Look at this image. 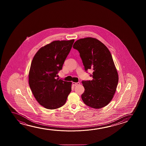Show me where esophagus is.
Here are the masks:
<instances>
[{"mask_svg":"<svg viewBox=\"0 0 146 146\" xmlns=\"http://www.w3.org/2000/svg\"><path fill=\"white\" fill-rule=\"evenodd\" d=\"M72 84H73L74 86H76V85H79V84H80V83H79V82H77V83H76V82H73V83H72Z\"/></svg>","mask_w":146,"mask_h":146,"instance_id":"esophagus-1","label":"esophagus"}]
</instances>
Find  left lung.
<instances>
[{
    "label": "left lung",
    "mask_w": 146,
    "mask_h": 146,
    "mask_svg": "<svg viewBox=\"0 0 146 146\" xmlns=\"http://www.w3.org/2000/svg\"><path fill=\"white\" fill-rule=\"evenodd\" d=\"M78 50L85 70H93L92 80L83 81L85 91L81 98L86 105L95 109L107 106L116 92L119 77L108 48L96 38L77 40L73 46Z\"/></svg>",
    "instance_id": "8db88e82"
}]
</instances>
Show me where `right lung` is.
<instances>
[{"label": "right lung", "instance_id": "right-lung-1", "mask_svg": "<svg viewBox=\"0 0 146 146\" xmlns=\"http://www.w3.org/2000/svg\"><path fill=\"white\" fill-rule=\"evenodd\" d=\"M74 39L57 40L42 47L32 59L29 84L37 102L44 108L56 109L65 104L72 82L57 78L72 48Z\"/></svg>", "mask_w": 146, "mask_h": 146}]
</instances>
